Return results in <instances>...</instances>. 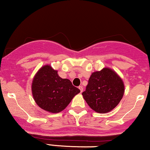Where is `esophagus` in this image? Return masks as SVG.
Segmentation results:
<instances>
[{
    "mask_svg": "<svg viewBox=\"0 0 150 150\" xmlns=\"http://www.w3.org/2000/svg\"><path fill=\"white\" fill-rule=\"evenodd\" d=\"M79 89H80V91H81V93L83 92V86H79Z\"/></svg>",
    "mask_w": 150,
    "mask_h": 150,
    "instance_id": "34e87169",
    "label": "esophagus"
}]
</instances>
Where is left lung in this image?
<instances>
[{
  "label": "left lung",
  "mask_w": 150,
  "mask_h": 150,
  "mask_svg": "<svg viewBox=\"0 0 150 150\" xmlns=\"http://www.w3.org/2000/svg\"><path fill=\"white\" fill-rule=\"evenodd\" d=\"M124 93L125 84L122 78L113 69L105 67L91 74L82 96L91 109L104 114L118 105Z\"/></svg>",
  "instance_id": "left-lung-1"
}]
</instances>
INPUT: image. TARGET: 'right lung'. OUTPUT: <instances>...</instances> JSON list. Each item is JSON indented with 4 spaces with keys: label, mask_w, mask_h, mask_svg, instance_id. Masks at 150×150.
Listing matches in <instances>:
<instances>
[{
    "label": "right lung",
    "mask_w": 150,
    "mask_h": 150,
    "mask_svg": "<svg viewBox=\"0 0 150 150\" xmlns=\"http://www.w3.org/2000/svg\"><path fill=\"white\" fill-rule=\"evenodd\" d=\"M31 91L37 105L50 113L62 112L80 92L70 80L61 78L58 71L49 64L43 66L36 72L32 81Z\"/></svg>",
    "instance_id": "1"
}]
</instances>
